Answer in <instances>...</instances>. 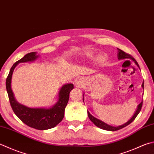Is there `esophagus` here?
Returning <instances> with one entry per match:
<instances>
[{"mask_svg": "<svg viewBox=\"0 0 154 154\" xmlns=\"http://www.w3.org/2000/svg\"><path fill=\"white\" fill-rule=\"evenodd\" d=\"M77 85H78L79 86H80V83H79V81H77Z\"/></svg>", "mask_w": 154, "mask_h": 154, "instance_id": "34e87169", "label": "esophagus"}]
</instances>
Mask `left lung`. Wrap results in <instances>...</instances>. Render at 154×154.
<instances>
[{
	"instance_id": "left-lung-1",
	"label": "left lung",
	"mask_w": 154,
	"mask_h": 154,
	"mask_svg": "<svg viewBox=\"0 0 154 154\" xmlns=\"http://www.w3.org/2000/svg\"><path fill=\"white\" fill-rule=\"evenodd\" d=\"M117 50H118V59H131L133 60V61L135 62V64H136L138 67H139V65H138V63H137V61H135V59L133 57H132L131 55H129V54H128L125 53L124 51H123L122 50L119 49H117ZM142 87L143 88L144 87V83H142ZM83 101H84V99H83ZM142 105H143V101L141 102V103L139 104V105H138L137 107V109L136 110V111H135V114L134 115V116L131 117V118L129 120V121L125 123V124L123 125H119V126H117V127H114V126H111V125H109L107 124V123H104L103 122L101 121V120H99L97 118H95V117H93V116H91V114L89 113V112L88 111H87V114H88V117L90 119V120L94 123V124L97 126V127L101 128V129H105V130H107V131H117V130H119V129H121L123 128H125V126L128 125L129 124H130V123L134 121V120L135 119V117H137V116L139 114V113L140 112V111L141 109V107H142Z\"/></svg>"
}]
</instances>
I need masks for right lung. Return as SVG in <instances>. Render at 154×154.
I'll list each match as a JSON object with an SVG mask.
<instances>
[{
  "label": "right lung",
  "mask_w": 154,
  "mask_h": 154,
  "mask_svg": "<svg viewBox=\"0 0 154 154\" xmlns=\"http://www.w3.org/2000/svg\"><path fill=\"white\" fill-rule=\"evenodd\" d=\"M37 57L38 55H36V53H29L14 63L6 80V88L10 104L15 115L29 127L39 130H45L55 127L62 121L65 115V109L69 99V93L73 89V85L69 83L63 85L60 90L58 102L49 109L30 108L18 103L14 99L11 87L14 69L19 63L32 61Z\"/></svg>",
  "instance_id": "add662e5"
}]
</instances>
